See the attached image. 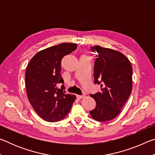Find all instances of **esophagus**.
<instances>
[{"label":"esophagus","mask_w":155,"mask_h":155,"mask_svg":"<svg viewBox=\"0 0 155 155\" xmlns=\"http://www.w3.org/2000/svg\"><path fill=\"white\" fill-rule=\"evenodd\" d=\"M84 97H85V95H82V96H80V95H77V98L78 99V100H80V99H82V98H83Z\"/></svg>","instance_id":"34e87169"}]
</instances>
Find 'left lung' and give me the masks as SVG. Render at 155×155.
<instances>
[{
    "instance_id": "1",
    "label": "left lung",
    "mask_w": 155,
    "mask_h": 155,
    "mask_svg": "<svg viewBox=\"0 0 155 155\" xmlns=\"http://www.w3.org/2000/svg\"><path fill=\"white\" fill-rule=\"evenodd\" d=\"M91 49L97 52L94 83L101 85V89L98 93L90 95L96 103V108L90 111V115L96 121H109L121 112L130 95L132 65L127 57L119 51L98 45Z\"/></svg>"
}]
</instances>
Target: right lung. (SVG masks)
<instances>
[{"instance_id": "add662e5", "label": "right lung", "mask_w": 155, "mask_h": 155, "mask_svg": "<svg viewBox=\"0 0 155 155\" xmlns=\"http://www.w3.org/2000/svg\"><path fill=\"white\" fill-rule=\"evenodd\" d=\"M77 45L62 43L40 51L27 67L25 85L31 106L47 122H57L70 112L76 96L66 94L61 76L63 57L77 49Z\"/></svg>"}]
</instances>
